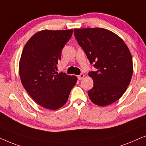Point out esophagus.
Wrapping results in <instances>:
<instances>
[{"instance_id": "34e87169", "label": "esophagus", "mask_w": 146, "mask_h": 146, "mask_svg": "<svg viewBox=\"0 0 146 146\" xmlns=\"http://www.w3.org/2000/svg\"><path fill=\"white\" fill-rule=\"evenodd\" d=\"M84 74H83V73H81V74H80L79 75H78V76H77V78H78V79L79 80H81V79H82L83 77H84Z\"/></svg>"}]
</instances>
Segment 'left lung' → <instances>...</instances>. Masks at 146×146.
<instances>
[{"instance_id": "left-lung-1", "label": "left lung", "mask_w": 146, "mask_h": 146, "mask_svg": "<svg viewBox=\"0 0 146 146\" xmlns=\"http://www.w3.org/2000/svg\"><path fill=\"white\" fill-rule=\"evenodd\" d=\"M74 35L96 71H90L93 87L91 102L106 106L117 101L127 89L133 75L132 57L119 36L103 28L75 29Z\"/></svg>"}]
</instances>
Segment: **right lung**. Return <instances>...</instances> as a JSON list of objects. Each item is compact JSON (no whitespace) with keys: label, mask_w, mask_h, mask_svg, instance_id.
Here are the masks:
<instances>
[{"label":"right lung","mask_w":146,"mask_h":146,"mask_svg":"<svg viewBox=\"0 0 146 146\" xmlns=\"http://www.w3.org/2000/svg\"><path fill=\"white\" fill-rule=\"evenodd\" d=\"M73 30H42L31 36L19 61L21 83L29 96L40 106L56 110L67 102L77 78L61 72L57 65Z\"/></svg>","instance_id":"1"}]
</instances>
